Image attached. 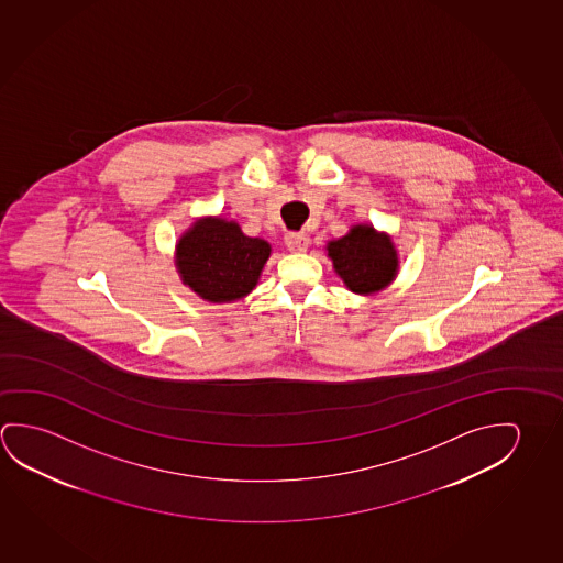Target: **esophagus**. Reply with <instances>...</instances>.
Returning <instances> with one entry per match:
<instances>
[{"instance_id":"obj_1","label":"esophagus","mask_w":563,"mask_h":563,"mask_svg":"<svg viewBox=\"0 0 563 563\" xmlns=\"http://www.w3.org/2000/svg\"><path fill=\"white\" fill-rule=\"evenodd\" d=\"M309 236L305 232H289L286 234V246L291 252H305L309 246Z\"/></svg>"}]
</instances>
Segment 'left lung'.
<instances>
[{
    "label": "left lung",
    "mask_w": 563,
    "mask_h": 563,
    "mask_svg": "<svg viewBox=\"0 0 563 563\" xmlns=\"http://www.w3.org/2000/svg\"><path fill=\"white\" fill-rule=\"evenodd\" d=\"M334 269L350 291L369 295L391 284L397 274V254L391 241L372 227H354L340 241L329 244Z\"/></svg>",
    "instance_id": "1"
}]
</instances>
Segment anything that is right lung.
Segmentation results:
<instances>
[{
  "label": "right lung",
  "instance_id": "add662e5",
  "mask_svg": "<svg viewBox=\"0 0 563 563\" xmlns=\"http://www.w3.org/2000/svg\"><path fill=\"white\" fill-rule=\"evenodd\" d=\"M269 256V244L244 236L223 219L194 224L178 242V269L199 297L224 303L251 294Z\"/></svg>",
  "mask_w": 563,
  "mask_h": 563
}]
</instances>
